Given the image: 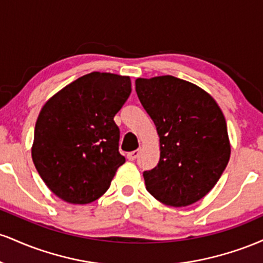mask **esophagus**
Segmentation results:
<instances>
[{"label": "esophagus", "mask_w": 263, "mask_h": 263, "mask_svg": "<svg viewBox=\"0 0 263 263\" xmlns=\"http://www.w3.org/2000/svg\"><path fill=\"white\" fill-rule=\"evenodd\" d=\"M138 155H140V149L132 151V152L127 153V159L128 161H135V159L138 157Z\"/></svg>", "instance_id": "1"}]
</instances>
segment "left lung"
Returning a JSON list of instances; mask_svg holds the SVG:
<instances>
[{"label":"left lung","mask_w":263,"mask_h":263,"mask_svg":"<svg viewBox=\"0 0 263 263\" xmlns=\"http://www.w3.org/2000/svg\"><path fill=\"white\" fill-rule=\"evenodd\" d=\"M136 92L161 143L158 164L143 172L147 192L176 208L200 200L230 159L228 127L218 104L199 86L172 75L137 79Z\"/></svg>","instance_id":"1"}]
</instances>
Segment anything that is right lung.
Here are the masks:
<instances>
[{"label":"right lung","mask_w":263,"mask_h":263,"mask_svg":"<svg viewBox=\"0 0 263 263\" xmlns=\"http://www.w3.org/2000/svg\"><path fill=\"white\" fill-rule=\"evenodd\" d=\"M131 91L128 77L93 71L45 102L35 123L32 158L57 197L87 204L110 188L125 163L114 117Z\"/></svg>","instance_id":"add662e5"}]
</instances>
